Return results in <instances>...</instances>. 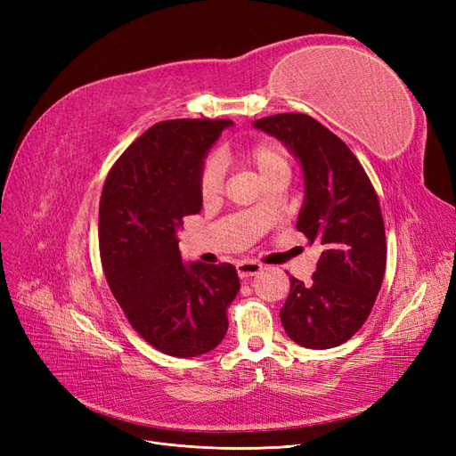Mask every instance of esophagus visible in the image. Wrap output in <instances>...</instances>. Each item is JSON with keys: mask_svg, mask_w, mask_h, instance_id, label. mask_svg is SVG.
Returning <instances> with one entry per match:
<instances>
[{"mask_svg": "<svg viewBox=\"0 0 456 456\" xmlns=\"http://www.w3.org/2000/svg\"><path fill=\"white\" fill-rule=\"evenodd\" d=\"M259 271H261V265H259V263H256V261H248V259H244V261L237 263V273H239V276H240V278L254 276V274H257Z\"/></svg>", "mask_w": 456, "mask_h": 456, "instance_id": "34e87169", "label": "esophagus"}]
</instances>
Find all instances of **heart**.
<instances>
[{"label": "heart", "mask_w": 456, "mask_h": 456, "mask_svg": "<svg viewBox=\"0 0 456 456\" xmlns=\"http://www.w3.org/2000/svg\"><path fill=\"white\" fill-rule=\"evenodd\" d=\"M244 159L252 165L261 180H267L278 172H289L288 157L281 145L274 142H259L252 148H248ZM225 185V165L224 159L217 155H210L200 168L199 175V191L204 200H214L222 195Z\"/></svg>", "instance_id": "b5f03b06"}]
</instances>
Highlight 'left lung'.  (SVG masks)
<instances>
[{"label":"left lung","mask_w":456,"mask_h":456,"mask_svg":"<svg viewBox=\"0 0 456 456\" xmlns=\"http://www.w3.org/2000/svg\"><path fill=\"white\" fill-rule=\"evenodd\" d=\"M254 126L299 159L305 200L297 231L322 246L311 284L289 276L282 326L301 346H339L363 326L385 278L387 237L377 193L348 145L311 115L278 113Z\"/></svg>","instance_id":"1"}]
</instances>
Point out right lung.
I'll use <instances>...</instances> for the list:
<instances>
[{
	"mask_svg": "<svg viewBox=\"0 0 456 456\" xmlns=\"http://www.w3.org/2000/svg\"><path fill=\"white\" fill-rule=\"evenodd\" d=\"M229 119L153 125L111 167L100 197L98 242L106 281L130 326L175 358L214 350L240 289L231 263L182 261L178 229L199 214L204 157Z\"/></svg>",
	"mask_w": 456,
	"mask_h": 456,
	"instance_id": "obj_1",
	"label": "right lung"
}]
</instances>
